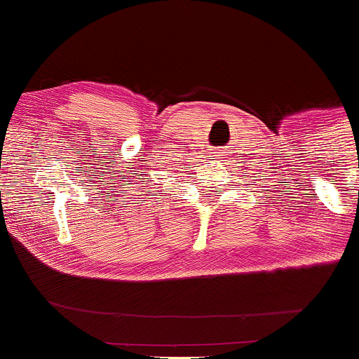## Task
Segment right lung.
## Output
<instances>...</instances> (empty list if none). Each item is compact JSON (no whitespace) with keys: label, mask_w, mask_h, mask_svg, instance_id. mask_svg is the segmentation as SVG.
<instances>
[{"label":"right lung","mask_w":359,"mask_h":359,"mask_svg":"<svg viewBox=\"0 0 359 359\" xmlns=\"http://www.w3.org/2000/svg\"><path fill=\"white\" fill-rule=\"evenodd\" d=\"M149 192H151V190H149Z\"/></svg>","instance_id":"add662e5"}]
</instances>
